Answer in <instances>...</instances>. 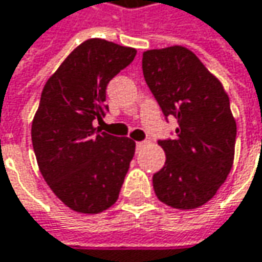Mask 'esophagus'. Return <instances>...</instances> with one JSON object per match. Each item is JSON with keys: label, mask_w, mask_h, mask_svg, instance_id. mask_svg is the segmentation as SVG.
Instances as JSON below:
<instances>
[{"label": "esophagus", "mask_w": 262, "mask_h": 262, "mask_svg": "<svg viewBox=\"0 0 262 262\" xmlns=\"http://www.w3.org/2000/svg\"><path fill=\"white\" fill-rule=\"evenodd\" d=\"M144 144H146L144 141H137V143H136V146H137V149H141V147H143Z\"/></svg>", "instance_id": "1"}]
</instances>
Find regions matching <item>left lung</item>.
<instances>
[{"mask_svg": "<svg viewBox=\"0 0 262 262\" xmlns=\"http://www.w3.org/2000/svg\"><path fill=\"white\" fill-rule=\"evenodd\" d=\"M143 76L176 137L159 140L165 164L154 174L159 201L192 210L212 200L231 171L237 125L219 79L183 46L146 50Z\"/></svg>", "mask_w": 262, "mask_h": 262, "instance_id": "left-lung-1", "label": "left lung"}]
</instances>
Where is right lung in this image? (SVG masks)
<instances>
[{
    "label": "right lung",
    "instance_id": "1",
    "mask_svg": "<svg viewBox=\"0 0 262 262\" xmlns=\"http://www.w3.org/2000/svg\"><path fill=\"white\" fill-rule=\"evenodd\" d=\"M137 50L103 38L76 47L49 77L31 126L40 173L67 207L95 215L112 207L136 152V141L94 126L105 88Z\"/></svg>",
    "mask_w": 262,
    "mask_h": 262
}]
</instances>
